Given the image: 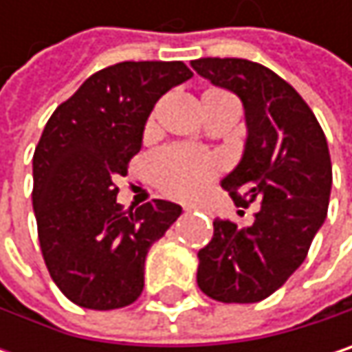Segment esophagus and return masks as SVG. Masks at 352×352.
<instances>
[{
    "mask_svg": "<svg viewBox=\"0 0 352 352\" xmlns=\"http://www.w3.org/2000/svg\"><path fill=\"white\" fill-rule=\"evenodd\" d=\"M191 210H195L193 206H185V212H191Z\"/></svg>",
    "mask_w": 352,
    "mask_h": 352,
    "instance_id": "34e87169",
    "label": "esophagus"
}]
</instances>
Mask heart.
I'll list each match as a JSON object with an SVG mask.
<instances>
[{"instance_id": "b5f03b06", "label": "heart", "mask_w": 352, "mask_h": 352, "mask_svg": "<svg viewBox=\"0 0 352 352\" xmlns=\"http://www.w3.org/2000/svg\"><path fill=\"white\" fill-rule=\"evenodd\" d=\"M148 171L161 191L179 199H191L218 173V163L212 157L189 148H167L151 159Z\"/></svg>"}]
</instances>
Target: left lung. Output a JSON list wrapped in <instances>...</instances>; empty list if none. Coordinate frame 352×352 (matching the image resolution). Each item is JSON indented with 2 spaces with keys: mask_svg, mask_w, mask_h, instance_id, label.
<instances>
[{
  "mask_svg": "<svg viewBox=\"0 0 352 352\" xmlns=\"http://www.w3.org/2000/svg\"><path fill=\"white\" fill-rule=\"evenodd\" d=\"M191 67L243 102L245 151L220 185L236 206L261 201L246 228L214 220L210 245L197 252V285L224 304H254L306 261L326 220L332 187L328 142L302 96L271 69L245 58H197Z\"/></svg>",
  "mask_w": 352,
  "mask_h": 352,
  "instance_id": "obj_1",
  "label": "left lung"
}]
</instances>
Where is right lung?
Wrapping results in <instances>:
<instances>
[{"label":"right lung","mask_w":352,"mask_h":352,"mask_svg":"<svg viewBox=\"0 0 352 352\" xmlns=\"http://www.w3.org/2000/svg\"><path fill=\"white\" fill-rule=\"evenodd\" d=\"M191 77L181 60L118 63L91 75L44 126L32 159L38 241L52 281L81 308L138 300L148 248L181 216L167 199L126 214L113 179L140 153L155 104Z\"/></svg>","instance_id":"obj_1"}]
</instances>
